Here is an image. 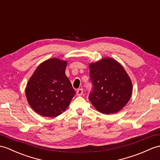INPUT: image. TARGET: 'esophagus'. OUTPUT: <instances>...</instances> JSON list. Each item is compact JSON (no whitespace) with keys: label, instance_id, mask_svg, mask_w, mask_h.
Returning a JSON list of instances; mask_svg holds the SVG:
<instances>
[{"label":"esophagus","instance_id":"1","mask_svg":"<svg viewBox=\"0 0 160 160\" xmlns=\"http://www.w3.org/2000/svg\"><path fill=\"white\" fill-rule=\"evenodd\" d=\"M82 94H83V89L82 88H80V89H78V90L76 91V95H77L81 96Z\"/></svg>","mask_w":160,"mask_h":160}]
</instances>
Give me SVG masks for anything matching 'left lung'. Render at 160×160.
Listing matches in <instances>:
<instances>
[{"mask_svg": "<svg viewBox=\"0 0 160 160\" xmlns=\"http://www.w3.org/2000/svg\"><path fill=\"white\" fill-rule=\"evenodd\" d=\"M90 80L93 86L88 99L96 110L114 114L128 103L132 94L130 78L114 59L103 58L89 65Z\"/></svg>", "mask_w": 160, "mask_h": 160, "instance_id": "left-lung-1", "label": "left lung"}]
</instances>
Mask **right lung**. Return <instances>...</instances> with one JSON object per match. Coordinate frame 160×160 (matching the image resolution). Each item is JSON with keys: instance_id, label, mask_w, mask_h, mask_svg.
Here are the masks:
<instances>
[{"instance_id": "right-lung-1", "label": "right lung", "mask_w": 160, "mask_h": 160, "mask_svg": "<svg viewBox=\"0 0 160 160\" xmlns=\"http://www.w3.org/2000/svg\"><path fill=\"white\" fill-rule=\"evenodd\" d=\"M68 62L48 59L38 67L27 84L26 97L41 116L56 117L68 108L76 91L65 75Z\"/></svg>"}]
</instances>
